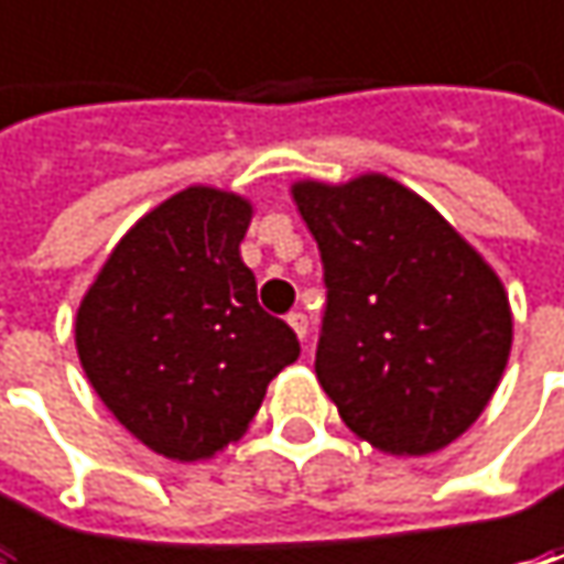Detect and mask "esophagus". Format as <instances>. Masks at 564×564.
I'll return each instance as SVG.
<instances>
[{"mask_svg": "<svg viewBox=\"0 0 564 564\" xmlns=\"http://www.w3.org/2000/svg\"><path fill=\"white\" fill-rule=\"evenodd\" d=\"M289 326H292V333L301 338V341H307V316L292 314V316H289Z\"/></svg>", "mask_w": 564, "mask_h": 564, "instance_id": "1", "label": "esophagus"}]
</instances>
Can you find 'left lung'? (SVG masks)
Here are the masks:
<instances>
[{"label":"left lung","instance_id":"left-lung-1","mask_svg":"<svg viewBox=\"0 0 564 564\" xmlns=\"http://www.w3.org/2000/svg\"><path fill=\"white\" fill-rule=\"evenodd\" d=\"M319 245L329 304L316 379L345 426L421 458L484 414L511 355L509 292L421 194L382 172L292 185Z\"/></svg>","mask_w":564,"mask_h":564}]
</instances>
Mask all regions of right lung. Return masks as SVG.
<instances>
[{"mask_svg":"<svg viewBox=\"0 0 564 564\" xmlns=\"http://www.w3.org/2000/svg\"><path fill=\"white\" fill-rule=\"evenodd\" d=\"M245 194L191 185L119 238L75 316L80 367L112 417L169 462H206L248 433L272 377L301 355L257 304L241 260Z\"/></svg>","mask_w":564,"mask_h":564,"instance_id":"right-lung-1","label":"right lung"}]
</instances>
